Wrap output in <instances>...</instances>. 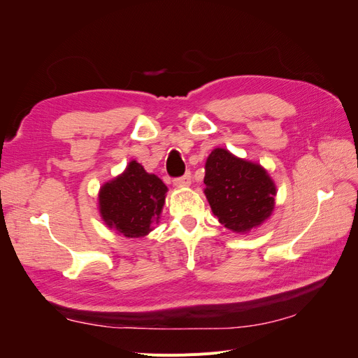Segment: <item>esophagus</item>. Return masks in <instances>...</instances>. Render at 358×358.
Segmentation results:
<instances>
[{"label": "esophagus", "instance_id": "34e87169", "mask_svg": "<svg viewBox=\"0 0 358 358\" xmlns=\"http://www.w3.org/2000/svg\"><path fill=\"white\" fill-rule=\"evenodd\" d=\"M175 187H189L191 185V173H185L182 178H178L173 180Z\"/></svg>", "mask_w": 358, "mask_h": 358}]
</instances>
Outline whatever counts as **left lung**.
<instances>
[{"mask_svg": "<svg viewBox=\"0 0 358 358\" xmlns=\"http://www.w3.org/2000/svg\"><path fill=\"white\" fill-rule=\"evenodd\" d=\"M204 196L218 221L237 234H246L273 213L276 185L258 162L215 148L204 166Z\"/></svg>", "mask_w": 358, "mask_h": 358, "instance_id": "obj_1", "label": "left lung"}]
</instances>
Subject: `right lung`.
<instances>
[{
    "label": "right lung",
    "mask_w": 358,
    "mask_h": 358,
    "mask_svg": "<svg viewBox=\"0 0 358 358\" xmlns=\"http://www.w3.org/2000/svg\"><path fill=\"white\" fill-rule=\"evenodd\" d=\"M169 188L158 176L148 173L136 159L121 175L103 183L99 192L101 220L128 239L143 237L159 222Z\"/></svg>",
    "instance_id": "right-lung-1"
}]
</instances>
